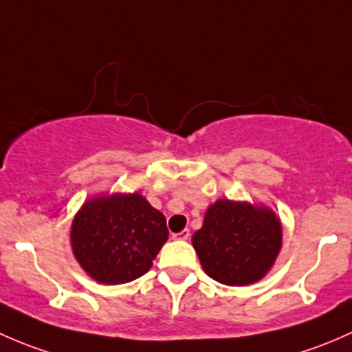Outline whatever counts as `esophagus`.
<instances>
[{
    "label": "esophagus",
    "mask_w": 352,
    "mask_h": 352,
    "mask_svg": "<svg viewBox=\"0 0 352 352\" xmlns=\"http://www.w3.org/2000/svg\"><path fill=\"white\" fill-rule=\"evenodd\" d=\"M173 239H175V241H188V239H190V230L184 229L177 232V234H173Z\"/></svg>",
    "instance_id": "esophagus-1"
}]
</instances>
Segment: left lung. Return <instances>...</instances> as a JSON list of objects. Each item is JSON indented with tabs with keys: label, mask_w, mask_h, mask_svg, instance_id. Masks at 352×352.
<instances>
[{
	"label": "left lung",
	"mask_w": 352,
	"mask_h": 352,
	"mask_svg": "<svg viewBox=\"0 0 352 352\" xmlns=\"http://www.w3.org/2000/svg\"><path fill=\"white\" fill-rule=\"evenodd\" d=\"M193 248L203 271L229 286L263 280L283 248L281 220L270 206L220 198L206 208Z\"/></svg>",
	"instance_id": "8db88e82"
}]
</instances>
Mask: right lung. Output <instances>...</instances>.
I'll use <instances>...</instances> for the list:
<instances>
[{
    "mask_svg": "<svg viewBox=\"0 0 352 352\" xmlns=\"http://www.w3.org/2000/svg\"><path fill=\"white\" fill-rule=\"evenodd\" d=\"M166 217L140 193L98 195L82 203L71 223L79 266L103 285L137 280L168 241Z\"/></svg>",
    "mask_w": 352,
    "mask_h": 352,
    "instance_id": "1",
    "label": "right lung"
}]
</instances>
